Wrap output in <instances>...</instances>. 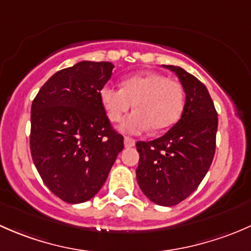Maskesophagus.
<instances>
[{"mask_svg": "<svg viewBox=\"0 0 251 251\" xmlns=\"http://www.w3.org/2000/svg\"><path fill=\"white\" fill-rule=\"evenodd\" d=\"M135 140L133 138H130V137H125L124 138V144H125L126 148H131V147L135 146Z\"/></svg>", "mask_w": 251, "mask_h": 251, "instance_id": "obj_1", "label": "esophagus"}]
</instances>
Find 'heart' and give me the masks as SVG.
Instances as JSON below:
<instances>
[{
  "label": "heart",
  "mask_w": 251,
  "mask_h": 251,
  "mask_svg": "<svg viewBox=\"0 0 251 251\" xmlns=\"http://www.w3.org/2000/svg\"><path fill=\"white\" fill-rule=\"evenodd\" d=\"M100 100L111 123H118L133 105L135 110L120 125L123 132L140 135L151 127L163 131L173 126L184 108V90L178 81L158 73L127 76L121 88L104 85Z\"/></svg>",
  "instance_id": "obj_1"
}]
</instances>
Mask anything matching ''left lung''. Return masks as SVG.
<instances>
[{
    "label": "left lung",
    "instance_id": "1",
    "mask_svg": "<svg viewBox=\"0 0 251 251\" xmlns=\"http://www.w3.org/2000/svg\"><path fill=\"white\" fill-rule=\"evenodd\" d=\"M186 93L181 119L161 137L136 143V170L144 196L161 206H174L191 196L209 171L215 155L217 111L203 82L175 65Z\"/></svg>",
    "mask_w": 251,
    "mask_h": 251
}]
</instances>
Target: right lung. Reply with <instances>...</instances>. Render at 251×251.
<instances>
[{"instance_id": "add662e5", "label": "right lung", "mask_w": 251, "mask_h": 251, "mask_svg": "<svg viewBox=\"0 0 251 251\" xmlns=\"http://www.w3.org/2000/svg\"><path fill=\"white\" fill-rule=\"evenodd\" d=\"M113 68L78 62L52 75L32 100V160L48 189L69 204L98 193L124 149L100 100Z\"/></svg>"}]
</instances>
